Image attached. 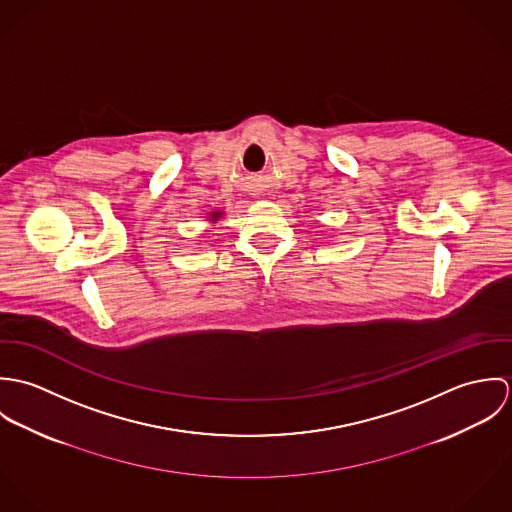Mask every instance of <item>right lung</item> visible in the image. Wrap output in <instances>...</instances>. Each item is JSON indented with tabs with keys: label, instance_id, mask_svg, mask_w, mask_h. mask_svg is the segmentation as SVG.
Segmentation results:
<instances>
[{
	"label": "right lung",
	"instance_id": "1",
	"mask_svg": "<svg viewBox=\"0 0 512 512\" xmlns=\"http://www.w3.org/2000/svg\"><path fill=\"white\" fill-rule=\"evenodd\" d=\"M220 213H215V215H213V220H217V217H219Z\"/></svg>",
	"mask_w": 512,
	"mask_h": 512
}]
</instances>
